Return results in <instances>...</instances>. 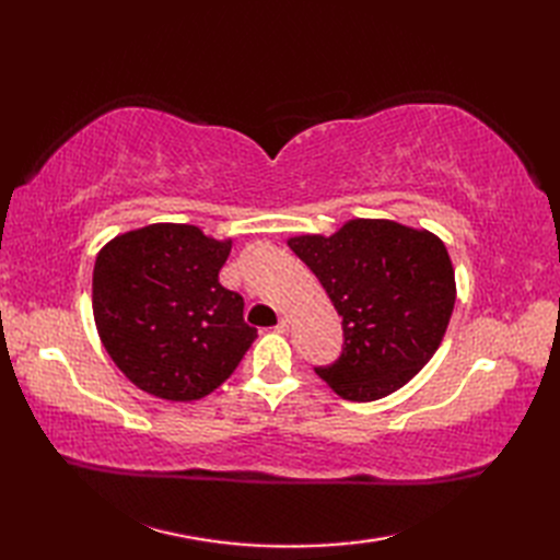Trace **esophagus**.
Wrapping results in <instances>:
<instances>
[{
  "instance_id": "obj_1",
  "label": "esophagus",
  "mask_w": 560,
  "mask_h": 560,
  "mask_svg": "<svg viewBox=\"0 0 560 560\" xmlns=\"http://www.w3.org/2000/svg\"><path fill=\"white\" fill-rule=\"evenodd\" d=\"M276 331H278V334H287V331H290V317H280V322L276 325Z\"/></svg>"
}]
</instances>
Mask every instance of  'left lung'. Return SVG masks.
Masks as SVG:
<instances>
[{"label":"left lung","mask_w":560,"mask_h":560,"mask_svg":"<svg viewBox=\"0 0 560 560\" xmlns=\"http://www.w3.org/2000/svg\"><path fill=\"white\" fill-rule=\"evenodd\" d=\"M343 317V352L315 374L338 397L374 401L425 366L451 322L455 270L425 229L350 219L334 235L287 241Z\"/></svg>","instance_id":"obj_1"}]
</instances>
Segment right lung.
Wrapping results in <instances>:
<instances>
[{
	"instance_id": "obj_1",
	"label": "right lung",
	"mask_w": 560,
	"mask_h": 560,
	"mask_svg": "<svg viewBox=\"0 0 560 560\" xmlns=\"http://www.w3.org/2000/svg\"><path fill=\"white\" fill-rule=\"evenodd\" d=\"M231 241L191 224L116 235L93 268L95 327L114 364L144 393L194 401L222 385L257 338L245 301L219 284Z\"/></svg>"
}]
</instances>
